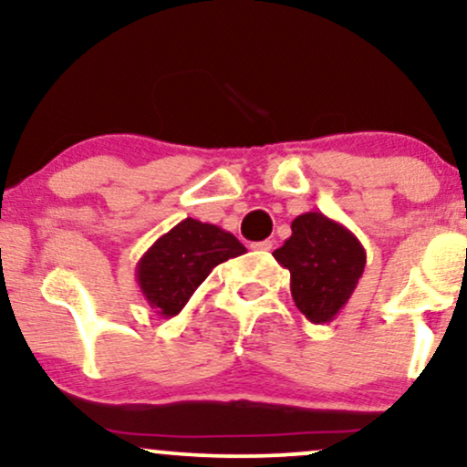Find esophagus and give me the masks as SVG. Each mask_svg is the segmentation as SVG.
Returning a JSON list of instances; mask_svg holds the SVG:
<instances>
[{"instance_id": "34e87169", "label": "esophagus", "mask_w": 467, "mask_h": 467, "mask_svg": "<svg viewBox=\"0 0 467 467\" xmlns=\"http://www.w3.org/2000/svg\"><path fill=\"white\" fill-rule=\"evenodd\" d=\"M272 241L270 239H265V241H254V244H250V248L252 250H261V252H270L272 250Z\"/></svg>"}]
</instances>
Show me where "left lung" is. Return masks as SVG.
I'll return each instance as SVG.
<instances>
[{
    "mask_svg": "<svg viewBox=\"0 0 467 467\" xmlns=\"http://www.w3.org/2000/svg\"><path fill=\"white\" fill-rule=\"evenodd\" d=\"M289 270L296 307L316 325L331 323L362 278L367 252L356 234L323 213H305L292 222V237L272 252Z\"/></svg>",
    "mask_w": 467,
    "mask_h": 467,
    "instance_id": "1",
    "label": "left lung"
}]
</instances>
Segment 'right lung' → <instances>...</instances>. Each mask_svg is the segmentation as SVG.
<instances>
[{
  "label": "right lung",
  "mask_w": 467,
  "mask_h": 467,
  "mask_svg": "<svg viewBox=\"0 0 467 467\" xmlns=\"http://www.w3.org/2000/svg\"><path fill=\"white\" fill-rule=\"evenodd\" d=\"M244 252L234 234L186 217L144 252L136 265V281L155 314L171 318L182 312L213 267Z\"/></svg>",
  "instance_id": "obj_1"
}]
</instances>
